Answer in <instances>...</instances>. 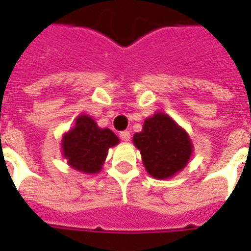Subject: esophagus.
Segmentation results:
<instances>
[{
  "label": "esophagus",
  "mask_w": 251,
  "mask_h": 251,
  "mask_svg": "<svg viewBox=\"0 0 251 251\" xmlns=\"http://www.w3.org/2000/svg\"><path fill=\"white\" fill-rule=\"evenodd\" d=\"M120 137L122 138L124 141H129V140H130V131H127V130L121 131Z\"/></svg>",
  "instance_id": "1"
}]
</instances>
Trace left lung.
Instances as JSON below:
<instances>
[{"mask_svg": "<svg viewBox=\"0 0 251 251\" xmlns=\"http://www.w3.org/2000/svg\"><path fill=\"white\" fill-rule=\"evenodd\" d=\"M141 152L144 167L156 179H167L183 170L193 152L186 131L164 113H156L144 122L143 130L133 136Z\"/></svg>", "mask_w": 251, "mask_h": 251, "instance_id": "left-lung-1", "label": "left lung"}]
</instances>
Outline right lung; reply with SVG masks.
<instances>
[{"mask_svg": "<svg viewBox=\"0 0 251 251\" xmlns=\"http://www.w3.org/2000/svg\"><path fill=\"white\" fill-rule=\"evenodd\" d=\"M120 143L113 131L101 129L89 115H78L76 125L62 137V155L80 173L96 174L101 170L108 150Z\"/></svg>", "mask_w": 251, "mask_h": 251, "instance_id": "1", "label": "right lung"}]
</instances>
